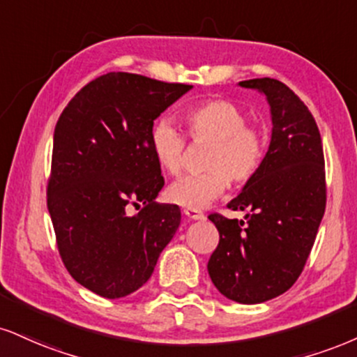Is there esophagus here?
I'll use <instances>...</instances> for the list:
<instances>
[{"mask_svg":"<svg viewBox=\"0 0 357 357\" xmlns=\"http://www.w3.org/2000/svg\"><path fill=\"white\" fill-rule=\"evenodd\" d=\"M184 216H186L188 220H191V221L204 220V214L201 211H197V209H184Z\"/></svg>","mask_w":357,"mask_h":357,"instance_id":"34e87169","label":"esophagus"}]
</instances>
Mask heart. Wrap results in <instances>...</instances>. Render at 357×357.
Here are the masks:
<instances>
[{
	"label": "heart",
	"mask_w": 357,
	"mask_h": 357,
	"mask_svg": "<svg viewBox=\"0 0 357 357\" xmlns=\"http://www.w3.org/2000/svg\"><path fill=\"white\" fill-rule=\"evenodd\" d=\"M195 139H211L206 158L209 171L179 178L167 190L171 203L186 209H204L225 195L229 178L246 183L257 173L266 156V136L248 124V114L234 102L208 100L184 113ZM151 148L162 169L176 174L183 167L186 139L171 119L162 118L151 130Z\"/></svg>",
	"instance_id": "heart-1"
}]
</instances>
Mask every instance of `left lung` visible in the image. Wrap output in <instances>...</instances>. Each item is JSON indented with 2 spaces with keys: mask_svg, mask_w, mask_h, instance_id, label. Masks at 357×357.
<instances>
[{
  "mask_svg": "<svg viewBox=\"0 0 357 357\" xmlns=\"http://www.w3.org/2000/svg\"><path fill=\"white\" fill-rule=\"evenodd\" d=\"M239 86L266 96L271 143L257 173L227 204L251 211L246 221L209 216L220 244L208 273L227 299L259 304L286 293L306 264L326 209L324 154L314 118L284 83L256 78Z\"/></svg>",
  "mask_w": 357,
  "mask_h": 357,
  "instance_id": "1",
  "label": "left lung"
}]
</instances>
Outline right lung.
Listing matches in <instances>:
<instances>
[{
    "label": "right lung",
    "instance_id": "add662e5",
    "mask_svg": "<svg viewBox=\"0 0 357 357\" xmlns=\"http://www.w3.org/2000/svg\"><path fill=\"white\" fill-rule=\"evenodd\" d=\"M191 88L108 73L86 84L56 123L48 211L59 255L71 276L102 298L139 289L178 231V206L154 201L165 179L151 130ZM137 202L144 208L130 217L127 204Z\"/></svg>",
    "mask_w": 357,
    "mask_h": 357
}]
</instances>
